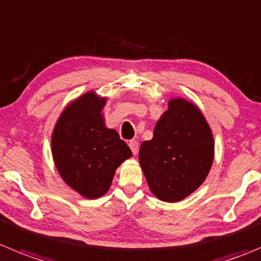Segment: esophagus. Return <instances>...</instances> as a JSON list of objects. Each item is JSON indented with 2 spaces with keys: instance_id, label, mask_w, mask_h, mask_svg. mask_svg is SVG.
I'll use <instances>...</instances> for the list:
<instances>
[{
  "instance_id": "1",
  "label": "esophagus",
  "mask_w": 261,
  "mask_h": 261,
  "mask_svg": "<svg viewBox=\"0 0 261 261\" xmlns=\"http://www.w3.org/2000/svg\"><path fill=\"white\" fill-rule=\"evenodd\" d=\"M128 146H130V149L131 150H133V153L135 154H138V151H139V143L136 140H130V143H128Z\"/></svg>"
}]
</instances>
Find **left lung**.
Returning <instances> with one entry per match:
<instances>
[{
    "instance_id": "8db88e82",
    "label": "left lung",
    "mask_w": 261,
    "mask_h": 261,
    "mask_svg": "<svg viewBox=\"0 0 261 261\" xmlns=\"http://www.w3.org/2000/svg\"><path fill=\"white\" fill-rule=\"evenodd\" d=\"M214 159V140L205 117L194 103L174 98L143 141L139 162L150 191L159 200L177 203L198 189Z\"/></svg>"
}]
</instances>
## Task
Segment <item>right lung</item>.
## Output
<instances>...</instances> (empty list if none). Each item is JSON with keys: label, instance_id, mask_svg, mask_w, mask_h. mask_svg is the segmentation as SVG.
I'll return each instance as SVG.
<instances>
[{"label": "right lung", "instance_id": "add662e5", "mask_svg": "<svg viewBox=\"0 0 261 261\" xmlns=\"http://www.w3.org/2000/svg\"><path fill=\"white\" fill-rule=\"evenodd\" d=\"M106 98L88 92L70 103L52 134V155L63 181L88 199L103 196L116 168L133 155L117 131L105 125Z\"/></svg>", "mask_w": 261, "mask_h": 261}]
</instances>
